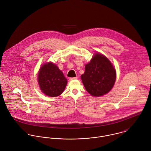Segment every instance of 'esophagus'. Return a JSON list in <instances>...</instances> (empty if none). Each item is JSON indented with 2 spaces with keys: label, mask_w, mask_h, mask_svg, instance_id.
Here are the masks:
<instances>
[{
  "label": "esophagus",
  "mask_w": 151,
  "mask_h": 151,
  "mask_svg": "<svg viewBox=\"0 0 151 151\" xmlns=\"http://www.w3.org/2000/svg\"><path fill=\"white\" fill-rule=\"evenodd\" d=\"M77 77H71L69 78L70 80H76V79H77Z\"/></svg>",
  "instance_id": "obj_1"
}]
</instances>
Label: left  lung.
<instances>
[{
	"label": "left lung",
	"mask_w": 151,
	"mask_h": 151,
	"mask_svg": "<svg viewBox=\"0 0 151 151\" xmlns=\"http://www.w3.org/2000/svg\"><path fill=\"white\" fill-rule=\"evenodd\" d=\"M85 73L81 78L86 91L93 96L108 93L114 84L116 73L108 59L100 53L94 55L86 65Z\"/></svg>",
	"instance_id": "obj_1"
}]
</instances>
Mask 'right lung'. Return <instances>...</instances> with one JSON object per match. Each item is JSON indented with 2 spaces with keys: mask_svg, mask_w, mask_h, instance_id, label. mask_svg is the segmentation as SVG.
<instances>
[{
  "mask_svg": "<svg viewBox=\"0 0 151 151\" xmlns=\"http://www.w3.org/2000/svg\"><path fill=\"white\" fill-rule=\"evenodd\" d=\"M38 80L43 93L51 97L61 95L67 83L63 73L59 67L50 62L44 64L41 67Z\"/></svg>",
  "mask_w": 151,
  "mask_h": 151,
  "instance_id": "right-lung-1",
  "label": "right lung"
}]
</instances>
